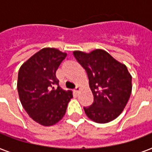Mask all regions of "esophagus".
Instances as JSON below:
<instances>
[{
    "instance_id": "obj_1",
    "label": "esophagus",
    "mask_w": 152,
    "mask_h": 152,
    "mask_svg": "<svg viewBox=\"0 0 152 152\" xmlns=\"http://www.w3.org/2000/svg\"><path fill=\"white\" fill-rule=\"evenodd\" d=\"M80 88L79 87V86H76V88H75V90H74V91L76 93H78L79 91H80Z\"/></svg>"
}]
</instances>
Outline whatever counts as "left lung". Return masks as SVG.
Here are the masks:
<instances>
[{
    "mask_svg": "<svg viewBox=\"0 0 152 152\" xmlns=\"http://www.w3.org/2000/svg\"><path fill=\"white\" fill-rule=\"evenodd\" d=\"M76 61L85 69L94 96L90 106L83 107L88 118L107 123L120 115L129 99L132 76L127 67L102 50L89 53L74 51Z\"/></svg>",
    "mask_w": 152,
    "mask_h": 152,
    "instance_id": "8db88e82",
    "label": "left lung"
}]
</instances>
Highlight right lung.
<instances>
[{"label": "right lung", "mask_w": 152, "mask_h": 152, "mask_svg": "<svg viewBox=\"0 0 152 152\" xmlns=\"http://www.w3.org/2000/svg\"><path fill=\"white\" fill-rule=\"evenodd\" d=\"M67 53L54 48H44L20 67L17 89L23 107L39 124L50 126L66 112L72 98L71 91L59 86L56 72Z\"/></svg>", "instance_id": "1"}]
</instances>
